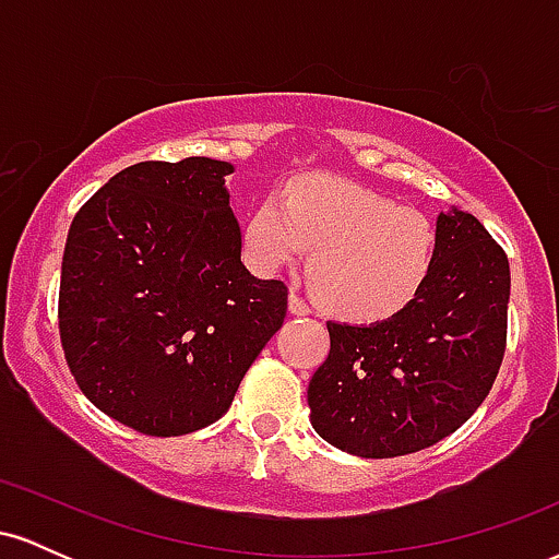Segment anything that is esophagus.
<instances>
[{"instance_id":"1","label":"esophagus","mask_w":559,"mask_h":559,"mask_svg":"<svg viewBox=\"0 0 559 559\" xmlns=\"http://www.w3.org/2000/svg\"><path fill=\"white\" fill-rule=\"evenodd\" d=\"M288 312L292 316H310V305L299 297V294H288Z\"/></svg>"}]
</instances>
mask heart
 Segmentation results:
<instances>
[{
    "label": "heart",
    "instance_id": "obj_1",
    "mask_svg": "<svg viewBox=\"0 0 559 559\" xmlns=\"http://www.w3.org/2000/svg\"><path fill=\"white\" fill-rule=\"evenodd\" d=\"M312 247L310 286L320 305L357 323L394 318L420 294L436 252L418 210L333 176L265 197L243 228V252L260 273L292 265Z\"/></svg>",
    "mask_w": 559,
    "mask_h": 559
}]
</instances>
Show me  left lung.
Masks as SVG:
<instances>
[{"label": "left lung", "mask_w": 559, "mask_h": 559, "mask_svg": "<svg viewBox=\"0 0 559 559\" xmlns=\"http://www.w3.org/2000/svg\"><path fill=\"white\" fill-rule=\"evenodd\" d=\"M510 262L471 213L436 217L420 294L370 325L329 320L331 352L307 386L320 439L357 457H400L457 431L499 373Z\"/></svg>", "instance_id": "8db88e82"}]
</instances>
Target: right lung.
Listing matches in <instances>:
<instances>
[{
  "mask_svg": "<svg viewBox=\"0 0 559 559\" xmlns=\"http://www.w3.org/2000/svg\"><path fill=\"white\" fill-rule=\"evenodd\" d=\"M210 157L139 163L73 217L60 338L86 400L146 436H183L228 413L286 318V286L241 262L226 176Z\"/></svg>",
  "mask_w": 559,
  "mask_h": 559,
  "instance_id": "1",
  "label": "right lung"
}]
</instances>
